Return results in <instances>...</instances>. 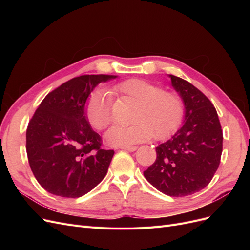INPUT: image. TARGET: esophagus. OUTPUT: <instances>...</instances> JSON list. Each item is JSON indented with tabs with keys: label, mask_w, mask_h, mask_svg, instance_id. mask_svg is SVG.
<instances>
[{
	"label": "esophagus",
	"mask_w": 250,
	"mask_h": 250,
	"mask_svg": "<svg viewBox=\"0 0 250 250\" xmlns=\"http://www.w3.org/2000/svg\"><path fill=\"white\" fill-rule=\"evenodd\" d=\"M120 149L129 151V152H133V151H135V150L138 149V147L137 146H122V147H120Z\"/></svg>",
	"instance_id": "obj_1"
}]
</instances>
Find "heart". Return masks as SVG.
<instances>
[{"mask_svg":"<svg viewBox=\"0 0 250 250\" xmlns=\"http://www.w3.org/2000/svg\"><path fill=\"white\" fill-rule=\"evenodd\" d=\"M112 92L137 104L131 116L132 125L112 126L105 134L111 146H127L153 137L161 141L176 131L185 115L183 98L175 92L140 78L121 81ZM112 98L102 89L89 95L85 104V116L89 125L97 130L107 128L112 120Z\"/></svg>","mask_w":250,"mask_h":250,"instance_id":"b5f03b06","label":"heart"}]
</instances>
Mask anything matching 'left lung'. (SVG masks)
Wrapping results in <instances>:
<instances>
[{
    "mask_svg": "<svg viewBox=\"0 0 250 250\" xmlns=\"http://www.w3.org/2000/svg\"><path fill=\"white\" fill-rule=\"evenodd\" d=\"M169 77L185 103L184 125L156 147V160L144 176L160 192L183 197L202 190L214 177L221 160L223 133L208 98L188 81Z\"/></svg>",
    "mask_w": 250,
    "mask_h": 250,
    "instance_id": "obj_1",
    "label": "left lung"
}]
</instances>
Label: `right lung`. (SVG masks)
<instances>
[{
	"instance_id": "1",
	"label": "right lung",
	"mask_w": 250,
	"mask_h": 250,
	"mask_svg": "<svg viewBox=\"0 0 250 250\" xmlns=\"http://www.w3.org/2000/svg\"><path fill=\"white\" fill-rule=\"evenodd\" d=\"M116 76L82 75L52 90L30 120L26 150L39 184L66 198L85 195L105 177L115 151L102 140L85 116V102L101 82Z\"/></svg>"
}]
</instances>
